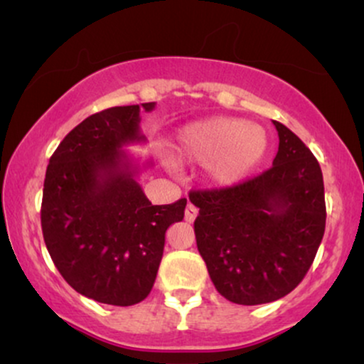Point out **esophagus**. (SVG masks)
Segmentation results:
<instances>
[{"instance_id":"obj_1","label":"esophagus","mask_w":364,"mask_h":364,"mask_svg":"<svg viewBox=\"0 0 364 364\" xmlns=\"http://www.w3.org/2000/svg\"><path fill=\"white\" fill-rule=\"evenodd\" d=\"M196 215H198V208H196L193 203H188L186 205V210H185V219L188 223H193L196 219Z\"/></svg>"}]
</instances>
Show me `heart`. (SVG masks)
<instances>
[{"label":"heart","mask_w":364,"mask_h":364,"mask_svg":"<svg viewBox=\"0 0 364 364\" xmlns=\"http://www.w3.org/2000/svg\"><path fill=\"white\" fill-rule=\"evenodd\" d=\"M269 150L265 129L236 118H207L188 123L178 132V157L207 162V174L219 186H232L262 164Z\"/></svg>","instance_id":"heart-1"}]
</instances>
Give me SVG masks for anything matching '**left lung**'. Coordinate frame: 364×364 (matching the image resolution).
<instances>
[{
    "instance_id": "obj_1",
    "label": "left lung",
    "mask_w": 364,
    "mask_h": 364,
    "mask_svg": "<svg viewBox=\"0 0 364 364\" xmlns=\"http://www.w3.org/2000/svg\"><path fill=\"white\" fill-rule=\"evenodd\" d=\"M272 168L240 185L190 191L196 246L215 289L236 304L277 301L310 270L325 232L323 176L311 150L274 121Z\"/></svg>"
}]
</instances>
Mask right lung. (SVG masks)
Instances as JSON below:
<instances>
[{"label":"right lung","instance_id":"right-lung-1","mask_svg":"<svg viewBox=\"0 0 364 364\" xmlns=\"http://www.w3.org/2000/svg\"><path fill=\"white\" fill-rule=\"evenodd\" d=\"M154 107L116 106L89 116L63 139L46 171L41 225L48 252L75 291L104 304L147 298L166 231L185 217L186 198L149 202L136 181L140 166L123 150L145 141L140 111Z\"/></svg>","mask_w":364,"mask_h":364}]
</instances>
